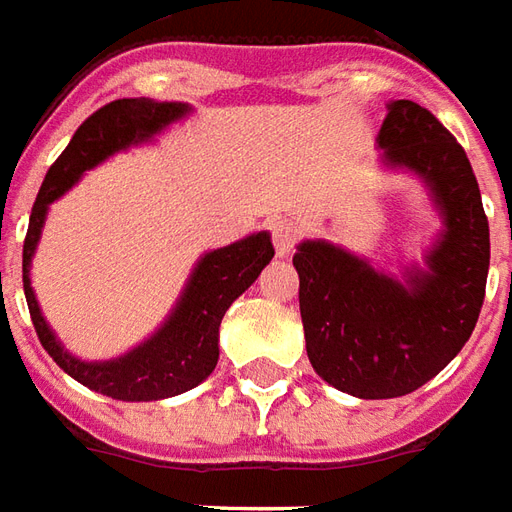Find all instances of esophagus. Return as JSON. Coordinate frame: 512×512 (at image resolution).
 I'll return each mask as SVG.
<instances>
[{"instance_id": "esophagus-1", "label": "esophagus", "mask_w": 512, "mask_h": 512, "mask_svg": "<svg viewBox=\"0 0 512 512\" xmlns=\"http://www.w3.org/2000/svg\"><path fill=\"white\" fill-rule=\"evenodd\" d=\"M270 231H272V242H275V251H278V256L292 253L294 242H297V237H300V226L289 218H278V220H272Z\"/></svg>"}]
</instances>
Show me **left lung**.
Wrapping results in <instances>:
<instances>
[{
	"mask_svg": "<svg viewBox=\"0 0 512 512\" xmlns=\"http://www.w3.org/2000/svg\"><path fill=\"white\" fill-rule=\"evenodd\" d=\"M384 163L423 179L445 231L425 270L404 281L324 240L294 253L313 371L341 393L398 398L434 379L464 349L483 308L488 218L475 171L450 130L412 100H393L379 130Z\"/></svg>",
	"mask_w": 512,
	"mask_h": 512,
	"instance_id": "1",
	"label": "left lung"
}]
</instances>
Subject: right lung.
Returning <instances> with one entry per match:
<instances>
[{
  "label": "right lung",
  "instance_id": "obj_1",
  "mask_svg": "<svg viewBox=\"0 0 512 512\" xmlns=\"http://www.w3.org/2000/svg\"><path fill=\"white\" fill-rule=\"evenodd\" d=\"M188 111V103H155L149 98L111 100L98 108L92 117L84 119L65 152L48 169L29 215L24 240V294L37 338L65 374L117 401H160L204 382L218 365V330L223 313L275 256L267 231L204 253L163 327L117 360L84 363L67 352L57 335L51 333L29 281V264L46 223L48 204L73 188L84 171L95 169L119 149L149 141Z\"/></svg>",
  "mask_w": 512,
  "mask_h": 512
}]
</instances>
